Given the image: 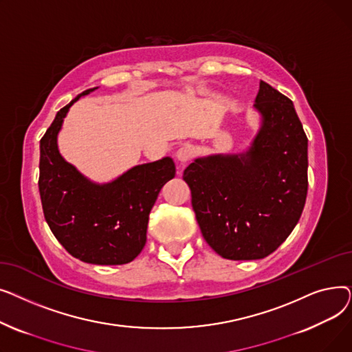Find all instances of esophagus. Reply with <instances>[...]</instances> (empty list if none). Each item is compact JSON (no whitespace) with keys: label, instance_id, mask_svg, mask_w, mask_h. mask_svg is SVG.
Listing matches in <instances>:
<instances>
[{"label":"esophagus","instance_id":"34e87169","mask_svg":"<svg viewBox=\"0 0 352 352\" xmlns=\"http://www.w3.org/2000/svg\"><path fill=\"white\" fill-rule=\"evenodd\" d=\"M192 154H194L192 146L190 144H182L177 150L175 157H177V160L179 162H187V161H190L192 158Z\"/></svg>","mask_w":352,"mask_h":352}]
</instances>
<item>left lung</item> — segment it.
<instances>
[{
	"label": "left lung",
	"instance_id": "obj_1",
	"mask_svg": "<svg viewBox=\"0 0 352 352\" xmlns=\"http://www.w3.org/2000/svg\"><path fill=\"white\" fill-rule=\"evenodd\" d=\"M260 128L243 153L198 157L184 170L198 226L227 260H261L297 226L308 190V140L289 98L260 81Z\"/></svg>",
	"mask_w": 352,
	"mask_h": 352
}]
</instances>
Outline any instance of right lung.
I'll return each instance as SVG.
<instances>
[{"label":"right lung","mask_w":352,"mask_h":352,"mask_svg":"<svg viewBox=\"0 0 352 352\" xmlns=\"http://www.w3.org/2000/svg\"><path fill=\"white\" fill-rule=\"evenodd\" d=\"M61 108L40 141L43 211L58 243L80 261L96 265L131 263L146 241L148 217L165 182L174 178L171 157L133 166L108 182H96L64 160L58 134L71 105Z\"/></svg>","instance_id":"right-lung-1"}]
</instances>
